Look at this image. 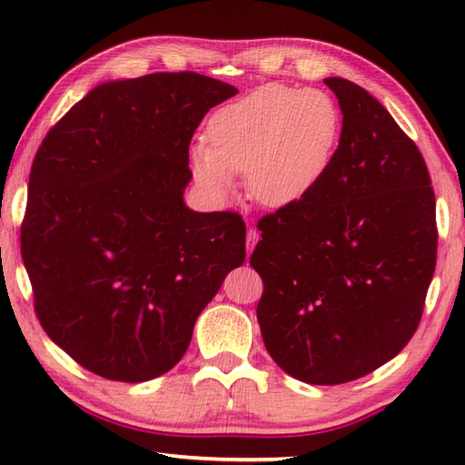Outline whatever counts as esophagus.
<instances>
[{
	"mask_svg": "<svg viewBox=\"0 0 465 465\" xmlns=\"http://www.w3.org/2000/svg\"><path fill=\"white\" fill-rule=\"evenodd\" d=\"M256 242H258V232L256 230H248V233H246V243H248V252H252V248L256 246Z\"/></svg>",
	"mask_w": 465,
	"mask_h": 465,
	"instance_id": "1",
	"label": "esophagus"
}]
</instances>
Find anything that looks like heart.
I'll use <instances>...</instances> for the list:
<instances>
[{"instance_id":"obj_1","label":"heart","mask_w":465,"mask_h":465,"mask_svg":"<svg viewBox=\"0 0 465 465\" xmlns=\"http://www.w3.org/2000/svg\"><path fill=\"white\" fill-rule=\"evenodd\" d=\"M209 145L193 149V176L213 201L246 174L248 191L266 207L303 199L332 162L341 137L336 102L320 90L266 84L211 116Z\"/></svg>"}]
</instances>
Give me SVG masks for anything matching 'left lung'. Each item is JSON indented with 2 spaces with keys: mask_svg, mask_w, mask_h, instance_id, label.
Instances as JSON below:
<instances>
[{
  "mask_svg": "<svg viewBox=\"0 0 465 465\" xmlns=\"http://www.w3.org/2000/svg\"><path fill=\"white\" fill-rule=\"evenodd\" d=\"M342 133L312 191L258 222L250 264L262 279L256 318L274 363L336 385L411 342L437 264L435 191L414 141L371 94L324 80Z\"/></svg>",
  "mask_w": 465,
  "mask_h": 465,
  "instance_id": "left-lung-1",
  "label": "left lung"
}]
</instances>
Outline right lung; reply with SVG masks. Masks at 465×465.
Here are the masks:
<instances>
[{
  "mask_svg": "<svg viewBox=\"0 0 465 465\" xmlns=\"http://www.w3.org/2000/svg\"><path fill=\"white\" fill-rule=\"evenodd\" d=\"M235 94L194 72L108 82L38 147L22 261L43 330L88 371L127 383L170 371L246 258L238 213L183 201L194 129Z\"/></svg>",
  "mask_w": 465,
  "mask_h": 465,
  "instance_id": "1",
  "label": "right lung"
}]
</instances>
